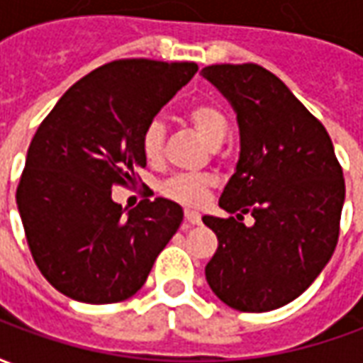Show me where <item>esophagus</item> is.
Returning <instances> with one entry per match:
<instances>
[{"instance_id": "obj_1", "label": "esophagus", "mask_w": 363, "mask_h": 363, "mask_svg": "<svg viewBox=\"0 0 363 363\" xmlns=\"http://www.w3.org/2000/svg\"><path fill=\"white\" fill-rule=\"evenodd\" d=\"M184 220L189 221L190 225H200V213L194 212V210H184Z\"/></svg>"}]
</instances>
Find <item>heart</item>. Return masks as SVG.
<instances>
[{
  "label": "heart",
  "instance_id": "b5f03b06",
  "mask_svg": "<svg viewBox=\"0 0 363 363\" xmlns=\"http://www.w3.org/2000/svg\"><path fill=\"white\" fill-rule=\"evenodd\" d=\"M186 120L198 134L204 138L212 147H218L228 135V118L218 104L198 103L190 106L186 112ZM163 140L165 128L161 122H151L143 130L142 150L143 155L151 163H157L163 157ZM213 186V181L206 174H177L161 186L163 196L171 198L174 202L186 206H200Z\"/></svg>",
  "mask_w": 363,
  "mask_h": 363
}]
</instances>
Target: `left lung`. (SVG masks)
I'll use <instances>...</instances> for the list:
<instances>
[{
	"mask_svg": "<svg viewBox=\"0 0 363 363\" xmlns=\"http://www.w3.org/2000/svg\"><path fill=\"white\" fill-rule=\"evenodd\" d=\"M202 77L233 106L241 143L220 198L233 216L202 218L218 237L206 280L237 311H272L301 296L335 252L342 169L325 126L268 69L221 64Z\"/></svg>",
	"mask_w": 363,
	"mask_h": 363,
	"instance_id": "obj_1",
	"label": "left lung"
}]
</instances>
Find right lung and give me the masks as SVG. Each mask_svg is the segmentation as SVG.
<instances>
[{
	"mask_svg": "<svg viewBox=\"0 0 363 363\" xmlns=\"http://www.w3.org/2000/svg\"><path fill=\"white\" fill-rule=\"evenodd\" d=\"M196 72L194 62H111L72 85L36 130L17 208L36 267L64 296L132 297L177 233V202L145 198L126 212L112 186L145 167L143 130Z\"/></svg>",
	"mask_w": 363,
	"mask_h": 363,
	"instance_id": "add662e5",
	"label": "right lung"
}]
</instances>
